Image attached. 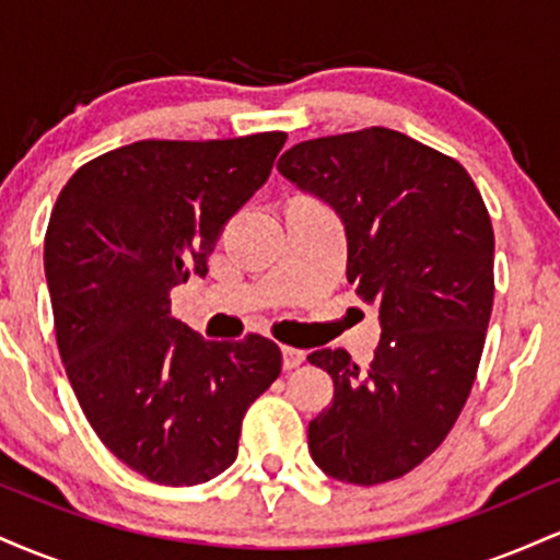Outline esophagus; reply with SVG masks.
Masks as SVG:
<instances>
[{"instance_id":"obj_1","label":"esophagus","mask_w":560,"mask_h":560,"mask_svg":"<svg viewBox=\"0 0 560 560\" xmlns=\"http://www.w3.org/2000/svg\"><path fill=\"white\" fill-rule=\"evenodd\" d=\"M281 355H284V369L292 371L305 361V352L298 350V347H281Z\"/></svg>"}]
</instances>
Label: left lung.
<instances>
[{"label":"left lung","mask_w":560,"mask_h":560,"mask_svg":"<svg viewBox=\"0 0 560 560\" xmlns=\"http://www.w3.org/2000/svg\"><path fill=\"white\" fill-rule=\"evenodd\" d=\"M276 168L342 218L347 281L382 320L363 369L342 347L307 355L334 378L307 447L347 485L400 479L442 445L477 378L494 298L485 199L458 160L382 126L300 141Z\"/></svg>","instance_id":"1"}]
</instances>
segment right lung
Segmentation results:
<instances>
[{
	"label": "right lung",
	"mask_w": 560,
	"mask_h": 560,
	"mask_svg": "<svg viewBox=\"0 0 560 560\" xmlns=\"http://www.w3.org/2000/svg\"><path fill=\"white\" fill-rule=\"evenodd\" d=\"M284 141H133L81 165L55 202L44 271L70 387L105 447L155 485L226 471L244 413L281 374L279 345L199 337L171 316V289L208 273Z\"/></svg>",
	"instance_id": "obj_1"
}]
</instances>
